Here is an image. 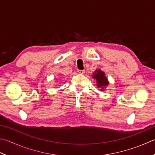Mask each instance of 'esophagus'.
Segmentation results:
<instances>
[{
  "instance_id": "1",
  "label": "esophagus",
  "mask_w": 155,
  "mask_h": 155,
  "mask_svg": "<svg viewBox=\"0 0 155 155\" xmlns=\"http://www.w3.org/2000/svg\"><path fill=\"white\" fill-rule=\"evenodd\" d=\"M78 72L80 74H84L85 73V71L84 70H78Z\"/></svg>"
}]
</instances>
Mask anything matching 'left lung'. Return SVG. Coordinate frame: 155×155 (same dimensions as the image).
Instances as JSON below:
<instances>
[{"instance_id": "8db88e82", "label": "left lung", "mask_w": 155, "mask_h": 155, "mask_svg": "<svg viewBox=\"0 0 155 155\" xmlns=\"http://www.w3.org/2000/svg\"><path fill=\"white\" fill-rule=\"evenodd\" d=\"M92 78L96 80V86L101 88V91H104V89L109 85V81L105 75V73L100 69H96L93 72Z\"/></svg>"}]
</instances>
